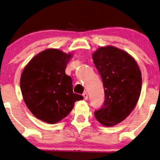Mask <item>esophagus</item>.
Masks as SVG:
<instances>
[{
  "mask_svg": "<svg viewBox=\"0 0 160 160\" xmlns=\"http://www.w3.org/2000/svg\"><path fill=\"white\" fill-rule=\"evenodd\" d=\"M82 96H83L85 100L88 99V93H87L86 92V93H83V94H82Z\"/></svg>",
  "mask_w": 160,
  "mask_h": 160,
  "instance_id": "obj_1",
  "label": "esophagus"
}]
</instances>
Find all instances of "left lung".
<instances>
[{"instance_id": "8db88e82", "label": "left lung", "mask_w": 160, "mask_h": 160, "mask_svg": "<svg viewBox=\"0 0 160 160\" xmlns=\"http://www.w3.org/2000/svg\"><path fill=\"white\" fill-rule=\"evenodd\" d=\"M102 77L105 100L94 116L103 126L112 127L126 119L139 99L142 74L137 61L113 46L100 47L92 55Z\"/></svg>"}]
</instances>
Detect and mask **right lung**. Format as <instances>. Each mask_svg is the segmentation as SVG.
<instances>
[{
  "instance_id": "1",
  "label": "right lung",
  "mask_w": 160,
  "mask_h": 160,
  "mask_svg": "<svg viewBox=\"0 0 160 160\" xmlns=\"http://www.w3.org/2000/svg\"><path fill=\"white\" fill-rule=\"evenodd\" d=\"M73 55L49 48L33 57L20 77L25 105L36 118L53 124L67 117L74 102L83 97L73 93L71 77L65 73Z\"/></svg>"
}]
</instances>
